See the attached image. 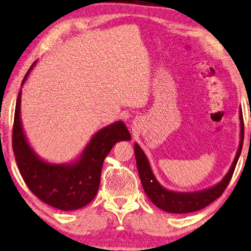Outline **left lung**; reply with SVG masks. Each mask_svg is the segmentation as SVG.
I'll return each mask as SVG.
<instances>
[{"instance_id":"obj_1","label":"left lung","mask_w":251,"mask_h":251,"mask_svg":"<svg viewBox=\"0 0 251 251\" xmlns=\"http://www.w3.org/2000/svg\"><path fill=\"white\" fill-rule=\"evenodd\" d=\"M240 118V142L239 147L236 153V157L232 162L228 173L210 188L203 190L194 191V192H178V191L168 190L160 184V182L155 177L152 168H151L149 158H147L144 151L141 146L135 143V158H136V164L138 174H140L141 182L144 189L146 196L153 203L160 208L163 211L170 213H190L205 208L211 202L224 193L226 186H228L230 180H231L233 171L236 169L237 162L239 160L241 154L242 144H244V119H242V113H239Z\"/></svg>"}]
</instances>
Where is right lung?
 I'll return each instance as SVG.
<instances>
[{"label":"right lung","mask_w":251,"mask_h":251,"mask_svg":"<svg viewBox=\"0 0 251 251\" xmlns=\"http://www.w3.org/2000/svg\"><path fill=\"white\" fill-rule=\"evenodd\" d=\"M35 63L27 70L22 86ZM21 95L20 91L12 141L15 160L27 188L45 203L62 211L78 210L90 203L98 192L105 157L117 142L130 141L126 125L118 121L99 129L74 161L48 162L34 152L26 138L21 121Z\"/></svg>","instance_id":"right-lung-1"}]
</instances>
